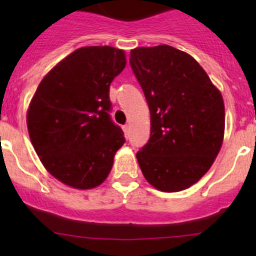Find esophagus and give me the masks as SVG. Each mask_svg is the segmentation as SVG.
Listing matches in <instances>:
<instances>
[{"mask_svg": "<svg viewBox=\"0 0 256 256\" xmlns=\"http://www.w3.org/2000/svg\"><path fill=\"white\" fill-rule=\"evenodd\" d=\"M122 130H124V132H125V136H126V138H128V125H124L122 126Z\"/></svg>", "mask_w": 256, "mask_h": 256, "instance_id": "1", "label": "esophagus"}]
</instances>
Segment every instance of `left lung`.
I'll use <instances>...</instances> for the list:
<instances>
[{
	"instance_id": "1",
	"label": "left lung",
	"mask_w": 256,
	"mask_h": 256,
	"mask_svg": "<svg viewBox=\"0 0 256 256\" xmlns=\"http://www.w3.org/2000/svg\"><path fill=\"white\" fill-rule=\"evenodd\" d=\"M130 64L151 115L138 166L156 190H187L207 174L223 144L220 90L192 56L171 46L131 49Z\"/></svg>"
}]
</instances>
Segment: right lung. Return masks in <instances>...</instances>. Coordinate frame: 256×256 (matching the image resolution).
<instances>
[{
    "instance_id": "add662e5",
    "label": "right lung",
    "mask_w": 256,
    "mask_h": 256,
    "mask_svg": "<svg viewBox=\"0 0 256 256\" xmlns=\"http://www.w3.org/2000/svg\"><path fill=\"white\" fill-rule=\"evenodd\" d=\"M125 66L122 49L82 47L46 74L30 100V142L44 168L69 187L102 184L125 142L109 115L110 84Z\"/></svg>"
}]
</instances>
